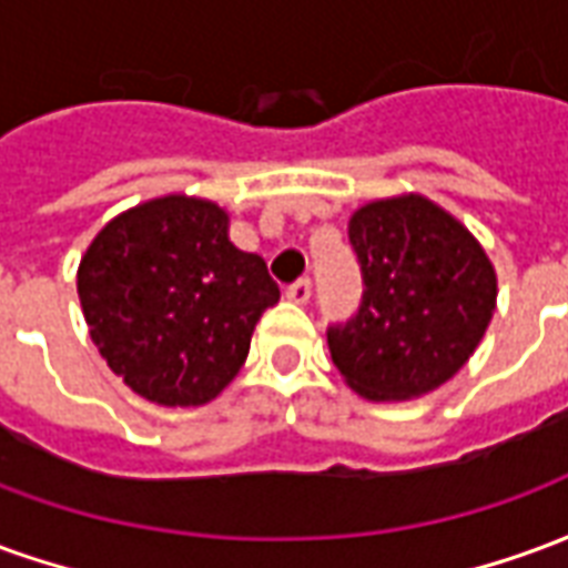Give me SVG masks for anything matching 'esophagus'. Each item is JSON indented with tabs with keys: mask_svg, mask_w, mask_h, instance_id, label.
Wrapping results in <instances>:
<instances>
[{
	"mask_svg": "<svg viewBox=\"0 0 568 568\" xmlns=\"http://www.w3.org/2000/svg\"><path fill=\"white\" fill-rule=\"evenodd\" d=\"M310 292H313L310 280H297L295 285H288V288H285V297H288L292 304H307Z\"/></svg>",
	"mask_w": 568,
	"mask_h": 568,
	"instance_id": "obj_1",
	"label": "esophagus"
}]
</instances>
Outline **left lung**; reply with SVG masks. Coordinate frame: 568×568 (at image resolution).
<instances>
[{
    "mask_svg": "<svg viewBox=\"0 0 568 568\" xmlns=\"http://www.w3.org/2000/svg\"><path fill=\"white\" fill-rule=\"evenodd\" d=\"M362 307L328 328L332 362L368 402L435 393L471 358L496 310V267L456 215L423 194L371 200L349 219Z\"/></svg>",
    "mask_w": 568,
    "mask_h": 568,
    "instance_id": "8db88e82",
    "label": "left lung"
}]
</instances>
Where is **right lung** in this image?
I'll list each match as a JSON object with an SVG mask.
<instances>
[{"mask_svg":"<svg viewBox=\"0 0 568 568\" xmlns=\"http://www.w3.org/2000/svg\"><path fill=\"white\" fill-rule=\"evenodd\" d=\"M231 215L187 194L145 200L93 236L79 264L91 341L121 381L163 407L212 402L243 368L280 288L227 236Z\"/></svg>","mask_w":568,"mask_h":568,"instance_id":"1","label":"right lung"}]
</instances>
